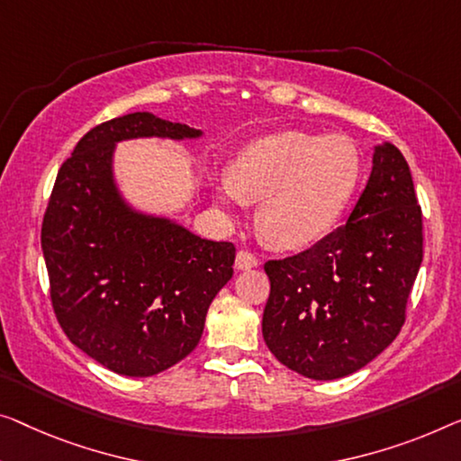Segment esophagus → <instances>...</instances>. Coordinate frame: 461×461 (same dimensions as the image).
I'll return each instance as SVG.
<instances>
[{
  "label": "esophagus",
  "mask_w": 461,
  "mask_h": 461,
  "mask_svg": "<svg viewBox=\"0 0 461 461\" xmlns=\"http://www.w3.org/2000/svg\"><path fill=\"white\" fill-rule=\"evenodd\" d=\"M258 265V258L250 250H238L236 254V269H252Z\"/></svg>",
  "instance_id": "34e87169"
}]
</instances>
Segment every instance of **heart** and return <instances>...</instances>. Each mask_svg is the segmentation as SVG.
Here are the masks:
<instances>
[{"label":"heart","mask_w":461,"mask_h":461,"mask_svg":"<svg viewBox=\"0 0 461 461\" xmlns=\"http://www.w3.org/2000/svg\"><path fill=\"white\" fill-rule=\"evenodd\" d=\"M360 176L362 155L349 136L284 130L240 150L219 196L223 203L263 198L260 233L281 249H298L338 221Z\"/></svg>","instance_id":"obj_1"}]
</instances>
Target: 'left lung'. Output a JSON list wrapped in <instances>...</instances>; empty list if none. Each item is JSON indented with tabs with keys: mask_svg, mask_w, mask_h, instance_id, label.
Instances as JSON below:
<instances>
[{
	"mask_svg": "<svg viewBox=\"0 0 461 461\" xmlns=\"http://www.w3.org/2000/svg\"><path fill=\"white\" fill-rule=\"evenodd\" d=\"M420 263L422 209L408 161L384 142L348 221L312 249L265 263L267 348L308 379L356 373L402 331Z\"/></svg>",
	"mask_w": 461,
	"mask_h": 461,
	"instance_id": "8db88e82",
	"label": "left lung"
}]
</instances>
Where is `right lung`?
Listing matches in <instances>:
<instances>
[{
    "instance_id": "right-lung-1",
    "label": "right lung",
    "mask_w": 461,
    "mask_h": 461,
    "mask_svg": "<svg viewBox=\"0 0 461 461\" xmlns=\"http://www.w3.org/2000/svg\"><path fill=\"white\" fill-rule=\"evenodd\" d=\"M203 132L136 112L103 122L61 163L41 228L55 317L74 346L126 376H153L198 346L236 246L136 212L113 182L115 142Z\"/></svg>"
}]
</instances>
